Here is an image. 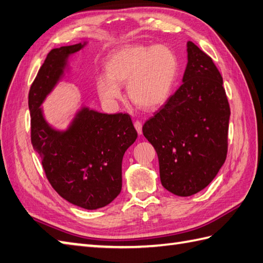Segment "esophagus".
<instances>
[{
	"mask_svg": "<svg viewBox=\"0 0 263 263\" xmlns=\"http://www.w3.org/2000/svg\"><path fill=\"white\" fill-rule=\"evenodd\" d=\"M134 126H135L136 130H137V133L139 134V135H142V133H143V124H142V121L136 120L135 123H134Z\"/></svg>",
	"mask_w": 263,
	"mask_h": 263,
	"instance_id": "1",
	"label": "esophagus"
}]
</instances>
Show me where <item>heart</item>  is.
I'll list each match as a JSON object with an SVG mask.
<instances>
[{
  "instance_id": "1",
  "label": "heart",
  "mask_w": 263,
  "mask_h": 263,
  "mask_svg": "<svg viewBox=\"0 0 263 263\" xmlns=\"http://www.w3.org/2000/svg\"><path fill=\"white\" fill-rule=\"evenodd\" d=\"M108 76L97 78L100 98L112 104L121 97L120 85L134 104L154 109L168 98L178 72L176 54L170 47L126 46L115 51L106 62Z\"/></svg>"
}]
</instances>
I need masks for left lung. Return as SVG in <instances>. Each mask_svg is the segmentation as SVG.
Segmentation results:
<instances>
[{
	"mask_svg": "<svg viewBox=\"0 0 263 263\" xmlns=\"http://www.w3.org/2000/svg\"><path fill=\"white\" fill-rule=\"evenodd\" d=\"M182 86L145 121L163 186L191 196L213 181L228 154L230 105L212 58L192 41Z\"/></svg>",
	"mask_w": 263,
	"mask_h": 263,
	"instance_id": "8db88e82",
	"label": "left lung"
}]
</instances>
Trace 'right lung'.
<instances>
[{"mask_svg": "<svg viewBox=\"0 0 263 263\" xmlns=\"http://www.w3.org/2000/svg\"><path fill=\"white\" fill-rule=\"evenodd\" d=\"M82 46L51 50L32 82L31 144L58 194L77 206L97 210L112 202L121 191L123 156L137 138L130 116L83 108L70 129L59 133L48 126L39 108L61 77L69 54Z\"/></svg>", "mask_w": 263, "mask_h": 263, "instance_id": "obj_1", "label": "right lung"}]
</instances>
